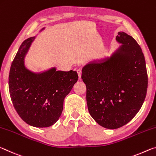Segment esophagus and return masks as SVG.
I'll use <instances>...</instances> for the list:
<instances>
[{"mask_svg":"<svg viewBox=\"0 0 156 156\" xmlns=\"http://www.w3.org/2000/svg\"><path fill=\"white\" fill-rule=\"evenodd\" d=\"M77 73H78V75H79V78L81 79V73H82V70H81V69H78L77 70Z\"/></svg>","mask_w":156,"mask_h":156,"instance_id":"esophagus-1","label":"esophagus"}]
</instances>
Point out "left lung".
I'll return each instance as SVG.
<instances>
[{
  "label": "left lung",
  "mask_w": 156,
  "mask_h": 156,
  "mask_svg": "<svg viewBox=\"0 0 156 156\" xmlns=\"http://www.w3.org/2000/svg\"><path fill=\"white\" fill-rule=\"evenodd\" d=\"M120 48L110 58L82 69L88 111L97 123L115 129L129 122L146 98L148 76L145 58L131 36L118 32Z\"/></svg>",
  "instance_id": "left-lung-1"
}]
</instances>
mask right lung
<instances>
[{"label":"right lung","mask_w":156,"mask_h":156,"mask_svg":"<svg viewBox=\"0 0 156 156\" xmlns=\"http://www.w3.org/2000/svg\"><path fill=\"white\" fill-rule=\"evenodd\" d=\"M30 37L20 45L12 63L9 90L17 113L27 124L48 127L57 122L63 111V100L78 80L76 71L56 70L42 73L27 70L24 58L34 40Z\"/></svg>","instance_id":"right-lung-1"}]
</instances>
